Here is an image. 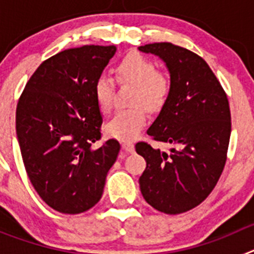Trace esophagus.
<instances>
[{"label":"esophagus","mask_w":254,"mask_h":254,"mask_svg":"<svg viewBox=\"0 0 254 254\" xmlns=\"http://www.w3.org/2000/svg\"><path fill=\"white\" fill-rule=\"evenodd\" d=\"M122 149L126 150V151H127V152H133L134 145L132 142H128V141H126V142L122 143Z\"/></svg>","instance_id":"obj_1"}]
</instances>
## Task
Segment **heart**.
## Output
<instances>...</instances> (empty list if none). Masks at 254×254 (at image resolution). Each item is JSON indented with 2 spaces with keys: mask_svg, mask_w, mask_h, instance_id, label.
<instances>
[{
  "mask_svg": "<svg viewBox=\"0 0 254 254\" xmlns=\"http://www.w3.org/2000/svg\"><path fill=\"white\" fill-rule=\"evenodd\" d=\"M117 78L120 84L134 86L132 104L136 107L121 111L105 125L108 136L117 140L129 141L138 136L146 123V109L159 111L170 94V80L159 72L156 64L138 53L127 55L117 67ZM96 104L103 113H109L113 107L114 81L102 75L94 85Z\"/></svg>",
  "mask_w": 254,
  "mask_h": 254,
  "instance_id": "1",
  "label": "heart"
}]
</instances>
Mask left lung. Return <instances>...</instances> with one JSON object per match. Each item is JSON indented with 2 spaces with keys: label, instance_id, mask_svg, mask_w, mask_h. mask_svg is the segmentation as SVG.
I'll return each instance as SVG.
<instances>
[{
  "label": "left lung",
  "instance_id": "1",
  "mask_svg": "<svg viewBox=\"0 0 254 254\" xmlns=\"http://www.w3.org/2000/svg\"><path fill=\"white\" fill-rule=\"evenodd\" d=\"M138 51L161 58L170 73V94L147 134L179 147L168 154L136 143L146 160L138 179L141 193L155 210L182 214L205 201L225 167L232 132L228 96L193 52L172 43L146 44Z\"/></svg>",
  "mask_w": 254,
  "mask_h": 254
}]
</instances>
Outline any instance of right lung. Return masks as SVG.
Masks as SVG:
<instances>
[{
    "label": "right lung",
    "mask_w": 254,
    "mask_h": 254,
    "mask_svg": "<svg viewBox=\"0 0 254 254\" xmlns=\"http://www.w3.org/2000/svg\"><path fill=\"white\" fill-rule=\"evenodd\" d=\"M116 46H84L46 60L29 78L16 108L22 161L40 198L62 214L85 212L102 198L121 145L95 149L103 118L94 85Z\"/></svg>",
    "instance_id": "1"
}]
</instances>
